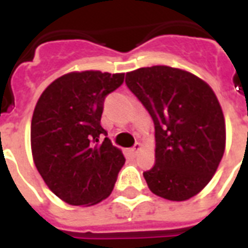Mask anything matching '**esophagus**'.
<instances>
[{"label": "esophagus", "mask_w": 248, "mask_h": 248, "mask_svg": "<svg viewBox=\"0 0 248 248\" xmlns=\"http://www.w3.org/2000/svg\"><path fill=\"white\" fill-rule=\"evenodd\" d=\"M139 150H140V143H135V144H134V147L131 148V152H133V154H137Z\"/></svg>", "instance_id": "34e87169"}]
</instances>
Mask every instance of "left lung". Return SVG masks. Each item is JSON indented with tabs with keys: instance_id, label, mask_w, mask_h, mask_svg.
Wrapping results in <instances>:
<instances>
[{
	"instance_id": "1",
	"label": "left lung",
	"mask_w": 248,
	"mask_h": 248,
	"mask_svg": "<svg viewBox=\"0 0 248 248\" xmlns=\"http://www.w3.org/2000/svg\"><path fill=\"white\" fill-rule=\"evenodd\" d=\"M126 85L155 124V166L143 172L152 193L185 201L206 186L225 152V118L208 84L167 67L126 73Z\"/></svg>"
}]
</instances>
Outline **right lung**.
I'll return each mask as SVG.
<instances>
[{
    "label": "right lung",
    "instance_id": "1",
    "mask_svg": "<svg viewBox=\"0 0 248 248\" xmlns=\"http://www.w3.org/2000/svg\"><path fill=\"white\" fill-rule=\"evenodd\" d=\"M124 73L72 72L56 78L36 102L31 150L48 188L69 205H94L114 188L124 154L101 126L106 96Z\"/></svg>",
    "mask_w": 248,
    "mask_h": 248
}]
</instances>
